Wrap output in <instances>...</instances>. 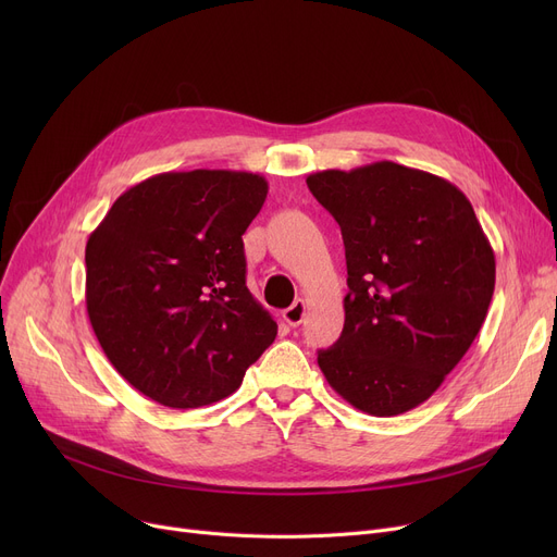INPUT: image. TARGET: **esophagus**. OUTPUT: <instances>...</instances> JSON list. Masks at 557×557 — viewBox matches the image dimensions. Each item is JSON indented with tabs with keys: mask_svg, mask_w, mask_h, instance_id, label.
I'll list each match as a JSON object with an SVG mask.
<instances>
[{
	"mask_svg": "<svg viewBox=\"0 0 557 557\" xmlns=\"http://www.w3.org/2000/svg\"><path fill=\"white\" fill-rule=\"evenodd\" d=\"M305 313H307V302L305 300H296L288 309L282 311V318H284V323H288L290 327H298L302 323Z\"/></svg>",
	"mask_w": 557,
	"mask_h": 557,
	"instance_id": "34e87169",
	"label": "esophagus"
}]
</instances>
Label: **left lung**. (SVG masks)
<instances>
[{
	"label": "left lung",
	"mask_w": 557,
	"mask_h": 557,
	"mask_svg": "<svg viewBox=\"0 0 557 557\" xmlns=\"http://www.w3.org/2000/svg\"><path fill=\"white\" fill-rule=\"evenodd\" d=\"M307 185L341 225L349 286L341 338L318 366L368 416L411 411L470 349L494 294V250L472 202L388 160L318 171Z\"/></svg>",
	"instance_id": "1"
}]
</instances>
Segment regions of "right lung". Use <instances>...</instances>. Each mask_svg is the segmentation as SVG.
<instances>
[{
  "label": "right lung",
  "instance_id": "right-lung-1",
  "mask_svg": "<svg viewBox=\"0 0 557 557\" xmlns=\"http://www.w3.org/2000/svg\"><path fill=\"white\" fill-rule=\"evenodd\" d=\"M269 183L259 173H158L112 202L85 246V305L126 382L169 408L237 391L277 323L246 286L242 234Z\"/></svg>",
  "mask_w": 557,
  "mask_h": 557
}]
</instances>
